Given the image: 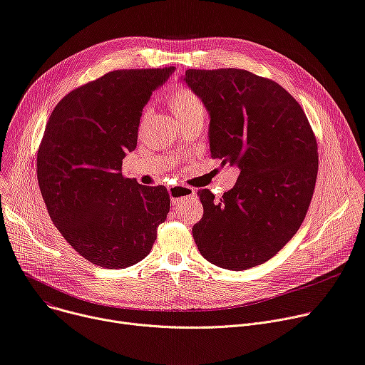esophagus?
<instances>
[{"label": "esophagus", "mask_w": 365, "mask_h": 365, "mask_svg": "<svg viewBox=\"0 0 365 365\" xmlns=\"http://www.w3.org/2000/svg\"><path fill=\"white\" fill-rule=\"evenodd\" d=\"M169 195H170V200L172 204L176 205L179 202H182L186 197H190L195 195V189L185 186V185H176V186H170L169 187Z\"/></svg>", "instance_id": "esophagus-1"}]
</instances>
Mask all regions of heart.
<instances>
[{
	"label": "heart",
	"instance_id": "obj_1",
	"mask_svg": "<svg viewBox=\"0 0 365 365\" xmlns=\"http://www.w3.org/2000/svg\"><path fill=\"white\" fill-rule=\"evenodd\" d=\"M169 105L178 119L202 115L204 116V105L197 94L185 86H178L172 90L169 96Z\"/></svg>",
	"mask_w": 365,
	"mask_h": 365
}]
</instances>
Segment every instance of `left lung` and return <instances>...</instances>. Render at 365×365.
I'll list each match as a JSON object with an SVG mask.
<instances>
[{
    "mask_svg": "<svg viewBox=\"0 0 365 365\" xmlns=\"http://www.w3.org/2000/svg\"><path fill=\"white\" fill-rule=\"evenodd\" d=\"M183 81L210 113L211 157L237 165L239 179L192 227L201 255L245 271L275 256L300 228L314 192L319 154L307 116L278 83L246 70H187Z\"/></svg>",
    "mask_w": 365,
    "mask_h": 365,
    "instance_id": "8db88e82",
    "label": "left lung"
}]
</instances>
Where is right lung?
Instances as JSON below:
<instances>
[{"label":"right lung","instance_id":"add662e5","mask_svg":"<svg viewBox=\"0 0 365 365\" xmlns=\"http://www.w3.org/2000/svg\"><path fill=\"white\" fill-rule=\"evenodd\" d=\"M175 67L116 70L65 96L38 150V182L49 217L84 259L108 269L143 260L170 210L164 186L122 176L143 109Z\"/></svg>","mask_w":365,"mask_h":365}]
</instances>
